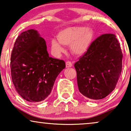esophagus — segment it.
Masks as SVG:
<instances>
[{"instance_id":"esophagus-1","label":"esophagus","mask_w":131,"mask_h":131,"mask_svg":"<svg viewBox=\"0 0 131 131\" xmlns=\"http://www.w3.org/2000/svg\"><path fill=\"white\" fill-rule=\"evenodd\" d=\"M66 67L68 68V67H71V66H73V64H72V62H71V61H68L66 62Z\"/></svg>"}]
</instances>
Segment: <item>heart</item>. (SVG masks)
<instances>
[{"mask_svg":"<svg viewBox=\"0 0 131 131\" xmlns=\"http://www.w3.org/2000/svg\"><path fill=\"white\" fill-rule=\"evenodd\" d=\"M93 38L92 30L86 27H71L64 28L57 35V40L51 41L52 48L55 52H63L62 45L70 46L71 51L74 54L81 55L89 49Z\"/></svg>","mask_w":131,"mask_h":131,"instance_id":"b5f03b06","label":"heart"}]
</instances>
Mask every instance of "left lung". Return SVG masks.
I'll return each instance as SVG.
<instances>
[{
	"mask_svg": "<svg viewBox=\"0 0 131 131\" xmlns=\"http://www.w3.org/2000/svg\"><path fill=\"white\" fill-rule=\"evenodd\" d=\"M121 44L113 34H104L91 43L75 62L79 90L89 99L106 97L116 88L122 69Z\"/></svg>",
	"mask_w": 131,
	"mask_h": 131,
	"instance_id": "obj_1",
	"label": "left lung"
}]
</instances>
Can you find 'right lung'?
Here are the masks:
<instances>
[{"label": "right lung", "instance_id": "obj_1", "mask_svg": "<svg viewBox=\"0 0 131 131\" xmlns=\"http://www.w3.org/2000/svg\"><path fill=\"white\" fill-rule=\"evenodd\" d=\"M45 40L33 29L18 36L10 57L14 87L23 98L37 103L48 97L65 62L50 57Z\"/></svg>", "mask_w": 131, "mask_h": 131}]
</instances>
